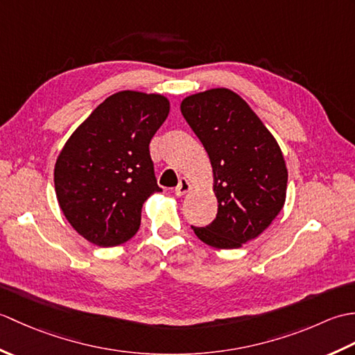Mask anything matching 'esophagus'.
<instances>
[{
	"instance_id": "34e87169",
	"label": "esophagus",
	"mask_w": 355,
	"mask_h": 355,
	"mask_svg": "<svg viewBox=\"0 0 355 355\" xmlns=\"http://www.w3.org/2000/svg\"><path fill=\"white\" fill-rule=\"evenodd\" d=\"M192 189V184L187 182L186 178H182L180 180V183H178V186L175 187V193L178 195V197H183L184 193H187Z\"/></svg>"
}]
</instances>
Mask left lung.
Returning a JSON list of instances; mask_svg holds the SVG:
<instances>
[{
	"mask_svg": "<svg viewBox=\"0 0 355 355\" xmlns=\"http://www.w3.org/2000/svg\"><path fill=\"white\" fill-rule=\"evenodd\" d=\"M182 114L207 150L218 214L192 229L215 248H238L266 230L285 202L288 172L277 141L241 97L215 88L186 97Z\"/></svg>",
	"mask_w": 355,
	"mask_h": 355,
	"instance_id": "left-lung-1",
	"label": "left lung"
}]
</instances>
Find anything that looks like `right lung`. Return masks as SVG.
<instances>
[{
    "instance_id": "1",
    "label": "right lung",
    "mask_w": 355,
    "mask_h": 355,
    "mask_svg": "<svg viewBox=\"0 0 355 355\" xmlns=\"http://www.w3.org/2000/svg\"><path fill=\"white\" fill-rule=\"evenodd\" d=\"M169 114L160 94L120 92L73 132L55 166L56 197L79 235L101 247L131 239L141 207L162 192L149 143Z\"/></svg>"
}]
</instances>
